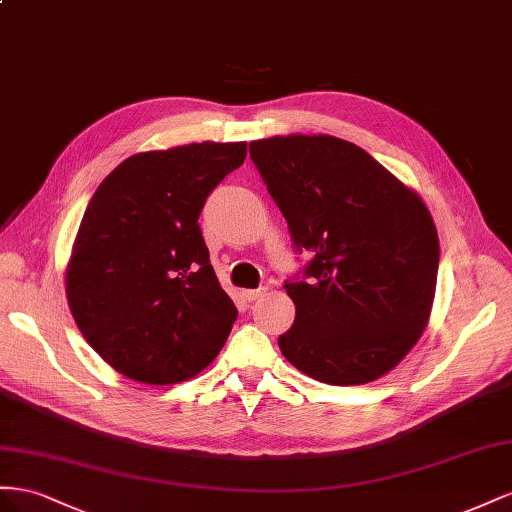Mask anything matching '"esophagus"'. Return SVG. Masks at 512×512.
<instances>
[{
    "instance_id": "esophagus-1",
    "label": "esophagus",
    "mask_w": 512,
    "mask_h": 512,
    "mask_svg": "<svg viewBox=\"0 0 512 512\" xmlns=\"http://www.w3.org/2000/svg\"><path fill=\"white\" fill-rule=\"evenodd\" d=\"M266 294V289H246L244 291V300H248V302H253V300H257V298H261Z\"/></svg>"
}]
</instances>
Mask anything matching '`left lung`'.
Returning a JSON list of instances; mask_svg holds the SVG:
<instances>
[{"label":"left lung","instance_id":"obj_1","mask_svg":"<svg viewBox=\"0 0 512 512\" xmlns=\"http://www.w3.org/2000/svg\"><path fill=\"white\" fill-rule=\"evenodd\" d=\"M253 163L287 221L300 276L283 356L317 382L382 377L427 326L440 240L422 199L358 145L319 135L253 141Z\"/></svg>","mask_w":512,"mask_h":512}]
</instances>
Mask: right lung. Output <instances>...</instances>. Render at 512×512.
<instances>
[{
	"mask_svg": "<svg viewBox=\"0 0 512 512\" xmlns=\"http://www.w3.org/2000/svg\"><path fill=\"white\" fill-rule=\"evenodd\" d=\"M246 143H191L126 158L96 188L66 272L72 317L115 371L178 384L221 352L236 304L210 264L199 214Z\"/></svg>",
	"mask_w": 512,
	"mask_h": 512,
	"instance_id": "right-lung-1",
	"label": "right lung"
}]
</instances>
